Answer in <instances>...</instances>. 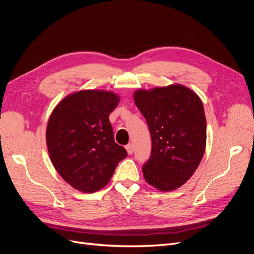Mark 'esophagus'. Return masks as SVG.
<instances>
[{"mask_svg":"<svg viewBox=\"0 0 254 254\" xmlns=\"http://www.w3.org/2000/svg\"><path fill=\"white\" fill-rule=\"evenodd\" d=\"M126 150L128 152V155H132V153H133V145L132 144L126 145Z\"/></svg>","mask_w":254,"mask_h":254,"instance_id":"esophagus-1","label":"esophagus"}]
</instances>
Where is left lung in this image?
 Wrapping results in <instances>:
<instances>
[{"instance_id": "left-lung-1", "label": "left lung", "mask_w": 254, "mask_h": 254, "mask_svg": "<svg viewBox=\"0 0 254 254\" xmlns=\"http://www.w3.org/2000/svg\"><path fill=\"white\" fill-rule=\"evenodd\" d=\"M133 99L151 135V156L144 178L161 191L186 183L200 164L206 144L203 105L193 90L174 83L134 91Z\"/></svg>"}]
</instances>
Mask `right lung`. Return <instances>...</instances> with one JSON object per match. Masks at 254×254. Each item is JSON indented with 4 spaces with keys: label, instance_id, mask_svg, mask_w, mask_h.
I'll return each mask as SVG.
<instances>
[{
    "label": "right lung",
    "instance_id": "1",
    "mask_svg": "<svg viewBox=\"0 0 254 254\" xmlns=\"http://www.w3.org/2000/svg\"><path fill=\"white\" fill-rule=\"evenodd\" d=\"M120 96L106 90L66 95L52 111L47 146L57 173L72 188L94 193L106 187L127 151L113 139L109 114Z\"/></svg>",
    "mask_w": 254,
    "mask_h": 254
}]
</instances>
